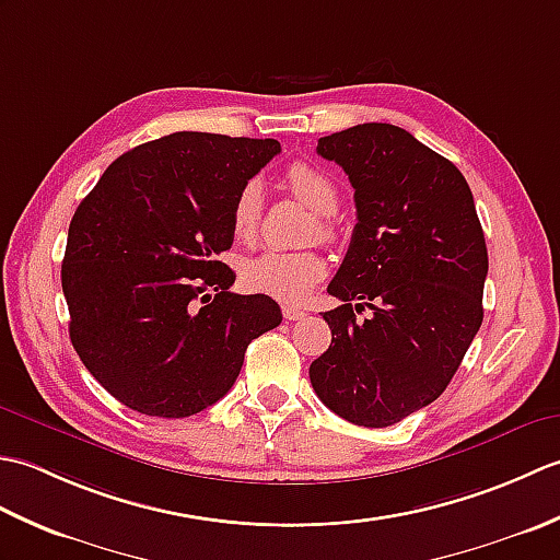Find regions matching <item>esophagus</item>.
<instances>
[{
	"mask_svg": "<svg viewBox=\"0 0 560 560\" xmlns=\"http://www.w3.org/2000/svg\"><path fill=\"white\" fill-rule=\"evenodd\" d=\"M281 313H283V317L291 319V323H293V319H301V317H305V313L301 311V307H295V305H283V307H281Z\"/></svg>",
	"mask_w": 560,
	"mask_h": 560,
	"instance_id": "1",
	"label": "esophagus"
}]
</instances>
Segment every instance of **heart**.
Masks as SVG:
<instances>
[{
    "label": "heart",
    "instance_id": "obj_1",
    "mask_svg": "<svg viewBox=\"0 0 560 560\" xmlns=\"http://www.w3.org/2000/svg\"><path fill=\"white\" fill-rule=\"evenodd\" d=\"M291 192L303 205L311 207L317 217V231L323 237L331 235L329 217L339 207V189L331 177L313 163L295 161L283 173ZM261 209H265V195L257 180H247L231 205V231L237 241H253L259 231ZM325 259L317 253H281V249H267L245 261L243 281L249 291L271 295L279 301H303L315 283L325 277Z\"/></svg>",
    "mask_w": 560,
    "mask_h": 560
}]
</instances>
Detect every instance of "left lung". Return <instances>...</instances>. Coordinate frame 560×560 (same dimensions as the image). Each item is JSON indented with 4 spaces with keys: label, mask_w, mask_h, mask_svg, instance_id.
<instances>
[{
    "label": "left lung",
    "mask_w": 560,
    "mask_h": 560,
    "mask_svg": "<svg viewBox=\"0 0 560 560\" xmlns=\"http://www.w3.org/2000/svg\"><path fill=\"white\" fill-rule=\"evenodd\" d=\"M317 153L349 175L355 223L327 293L329 349L313 361L317 397L365 428L435 401L477 337L489 273L471 189L455 163L407 129L365 122L323 137ZM368 304L371 320L359 324Z\"/></svg>",
    "instance_id": "obj_1"
}]
</instances>
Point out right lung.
I'll list each match as a JSON object with an SVG mask.
<instances>
[{
    "label": "right lung",
    "instance_id": "add662e5",
    "mask_svg": "<svg viewBox=\"0 0 560 560\" xmlns=\"http://www.w3.org/2000/svg\"><path fill=\"white\" fill-rule=\"evenodd\" d=\"M279 151L277 139L175 132L113 161L74 211L69 339L125 407L161 419L205 411L233 387L247 343L281 325L269 295L229 291L235 273L219 261L237 189Z\"/></svg>",
    "mask_w": 560,
    "mask_h": 560
}]
</instances>
